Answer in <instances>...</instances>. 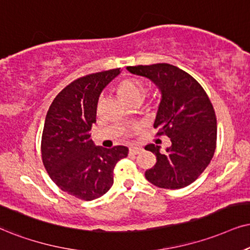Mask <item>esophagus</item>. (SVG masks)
Here are the masks:
<instances>
[{
    "label": "esophagus",
    "mask_w": 250,
    "mask_h": 250,
    "mask_svg": "<svg viewBox=\"0 0 250 250\" xmlns=\"http://www.w3.org/2000/svg\"><path fill=\"white\" fill-rule=\"evenodd\" d=\"M142 151V147L140 146H130L129 147V152H130L131 154H137L140 153Z\"/></svg>",
    "instance_id": "1"
}]
</instances>
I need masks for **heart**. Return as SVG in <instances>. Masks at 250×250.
Segmentation results:
<instances>
[{
    "mask_svg": "<svg viewBox=\"0 0 250 250\" xmlns=\"http://www.w3.org/2000/svg\"><path fill=\"white\" fill-rule=\"evenodd\" d=\"M116 91L125 103L140 102L144 92V83L138 78L127 77L119 82L116 85Z\"/></svg>",
    "mask_w": 250,
    "mask_h": 250,
    "instance_id": "1",
    "label": "heart"
}]
</instances>
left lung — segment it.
Listing matches in <instances>:
<instances>
[{
  "mask_svg": "<svg viewBox=\"0 0 250 250\" xmlns=\"http://www.w3.org/2000/svg\"><path fill=\"white\" fill-rule=\"evenodd\" d=\"M127 69L159 87L162 102L153 127L157 136L166 135L172 142L163 153L154 144L145 146L157 156L145 178L164 189L187 187L204 172L216 150L217 119L209 97L192 76L168 63Z\"/></svg>",
  "mask_w": 250,
  "mask_h": 250,
  "instance_id": "1",
  "label": "left lung"
}]
</instances>
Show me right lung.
<instances>
[{
    "instance_id": "obj_1",
    "label": "right lung",
    "mask_w": 250,
    "mask_h": 250,
    "mask_svg": "<svg viewBox=\"0 0 250 250\" xmlns=\"http://www.w3.org/2000/svg\"><path fill=\"white\" fill-rule=\"evenodd\" d=\"M120 68L83 76L67 85L47 112L41 137L43 166L61 190L83 201L102 197L114 182V167L128 147L94 146L91 127L103 88Z\"/></svg>"
}]
</instances>
